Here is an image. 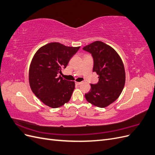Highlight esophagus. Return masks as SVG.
<instances>
[{"label":"esophagus","mask_w":155,"mask_h":155,"mask_svg":"<svg viewBox=\"0 0 155 155\" xmlns=\"http://www.w3.org/2000/svg\"><path fill=\"white\" fill-rule=\"evenodd\" d=\"M82 82H77L76 81V84H77V85H80V84H81Z\"/></svg>","instance_id":"34e87169"}]
</instances>
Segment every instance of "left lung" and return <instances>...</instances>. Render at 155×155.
Wrapping results in <instances>:
<instances>
[{"instance_id":"1","label":"left lung","mask_w":155,"mask_h":155,"mask_svg":"<svg viewBox=\"0 0 155 155\" xmlns=\"http://www.w3.org/2000/svg\"><path fill=\"white\" fill-rule=\"evenodd\" d=\"M83 49L92 54L93 72L99 76V81L91 84V91L85 95L86 100L96 107H106L118 99L124 89L125 72L122 60L114 48L101 41Z\"/></svg>"}]
</instances>
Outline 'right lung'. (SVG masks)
Returning <instances> with one entry per match:
<instances>
[{
	"instance_id": "obj_1",
	"label": "right lung",
	"mask_w": 155,
	"mask_h": 155,
	"mask_svg": "<svg viewBox=\"0 0 155 155\" xmlns=\"http://www.w3.org/2000/svg\"><path fill=\"white\" fill-rule=\"evenodd\" d=\"M79 48L55 42L36 51L30 66L29 83L32 92L46 105L54 109L69 101L75 83L58 76V74L67 67Z\"/></svg>"
}]
</instances>
